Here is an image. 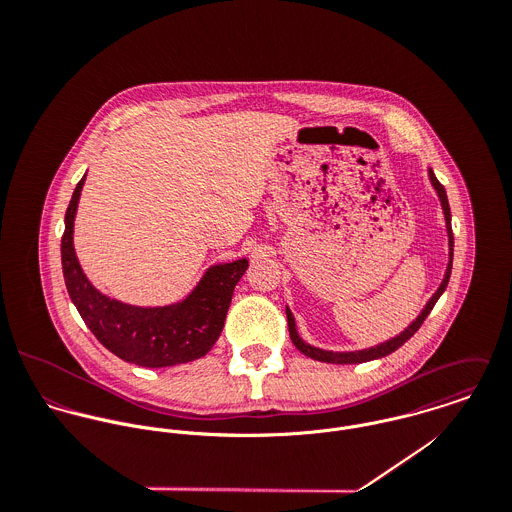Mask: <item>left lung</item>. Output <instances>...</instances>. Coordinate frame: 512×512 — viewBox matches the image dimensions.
I'll return each instance as SVG.
<instances>
[{
  "label": "left lung",
  "mask_w": 512,
  "mask_h": 512,
  "mask_svg": "<svg viewBox=\"0 0 512 512\" xmlns=\"http://www.w3.org/2000/svg\"><path fill=\"white\" fill-rule=\"evenodd\" d=\"M428 179H430V185L432 189L436 191L438 195L439 205H441V213H443V220H445V232H447V266H445V274H443V280L439 284L438 290L434 292V295L426 301V305L422 307V311L418 313V317L404 329L400 331L398 335L378 343V345H372V347H366V349H359V351H327V349H319L315 345H309L307 341L301 339V335L297 333V325H295V317H293L292 309L286 305V315H288V327H290V337H292L293 345L309 359L313 361H319V363H331V365H357V363H368V361H374V359H382L390 353H394L396 349H400L420 327L422 323L426 321V317L430 315V311L434 309L436 301L441 297V293L445 292L447 288V282H449V276H451V264H453V234H451V213H449V203H447V195H445V189L441 187V183L436 177V173L432 171V167H428Z\"/></svg>",
  "instance_id": "left-lung-1"
}]
</instances>
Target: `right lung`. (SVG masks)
I'll return each mask as SVG.
<instances>
[{
  "mask_svg": "<svg viewBox=\"0 0 512 512\" xmlns=\"http://www.w3.org/2000/svg\"><path fill=\"white\" fill-rule=\"evenodd\" d=\"M84 179L86 173L65 215L61 262L67 290L86 327L126 363L163 368L205 357L222 333L232 293L248 268V258L209 266L191 292L167 305H132L110 297L90 284L74 252V217Z\"/></svg>",
  "mask_w": 512,
  "mask_h": 512,
  "instance_id": "obj_1",
  "label": "right lung"
}]
</instances>
